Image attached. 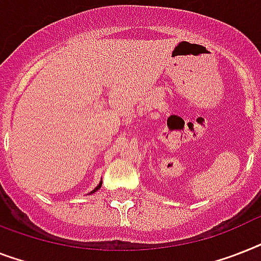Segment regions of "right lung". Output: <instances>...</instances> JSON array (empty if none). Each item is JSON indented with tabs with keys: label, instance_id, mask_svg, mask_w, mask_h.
<instances>
[{
	"label": "right lung",
	"instance_id": "1",
	"mask_svg": "<svg viewBox=\"0 0 261 261\" xmlns=\"http://www.w3.org/2000/svg\"><path fill=\"white\" fill-rule=\"evenodd\" d=\"M100 188H101V181H100V182H99V185H97V186H96V188H95V189H94V190H92V192H90V193H88V194H92V193L97 192V190L100 189Z\"/></svg>",
	"mask_w": 261,
	"mask_h": 261
}]
</instances>
